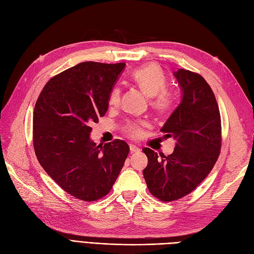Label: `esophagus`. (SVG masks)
Masks as SVG:
<instances>
[{"label":"esophagus","instance_id":"1","mask_svg":"<svg viewBox=\"0 0 254 254\" xmlns=\"http://www.w3.org/2000/svg\"><path fill=\"white\" fill-rule=\"evenodd\" d=\"M129 147H130L131 153H134V152H139V151H140V148L137 147V146H135V145H133V144H130Z\"/></svg>","mask_w":254,"mask_h":254}]
</instances>
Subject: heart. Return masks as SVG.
<instances>
[{"instance_id": "obj_1", "label": "heart", "mask_w": 254, "mask_h": 254, "mask_svg": "<svg viewBox=\"0 0 254 254\" xmlns=\"http://www.w3.org/2000/svg\"><path fill=\"white\" fill-rule=\"evenodd\" d=\"M132 82L147 97L152 98L151 105L158 113L165 114L172 109L174 105V96L167 90V79L164 70L155 64H148L134 69L130 75ZM121 89L118 86L111 88L108 95V104L116 106L120 102ZM146 126L145 122H133L126 126V132L132 137L141 134V128Z\"/></svg>"}]
</instances>
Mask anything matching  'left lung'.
<instances>
[{
  "label": "left lung",
  "mask_w": 254,
  "mask_h": 254,
  "mask_svg": "<svg viewBox=\"0 0 254 254\" xmlns=\"http://www.w3.org/2000/svg\"><path fill=\"white\" fill-rule=\"evenodd\" d=\"M181 90L178 106L160 128L176 140L168 156L144 148L148 165L143 174L150 192L170 202L195 190L214 168L221 149L217 100L203 77L179 68L173 73Z\"/></svg>",
  "instance_id": "left-lung-1"
}]
</instances>
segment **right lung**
<instances>
[{"mask_svg":"<svg viewBox=\"0 0 254 254\" xmlns=\"http://www.w3.org/2000/svg\"><path fill=\"white\" fill-rule=\"evenodd\" d=\"M125 64L81 63L50 79L33 113V144L47 174L69 195L95 201L110 191L129 153L124 140L90 138Z\"/></svg>","mask_w":254,"mask_h":254,"instance_id":"add662e5","label":"right lung"}]
</instances>
